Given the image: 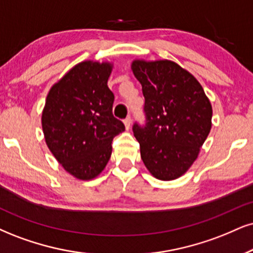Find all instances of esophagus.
Segmentation results:
<instances>
[{
	"label": "esophagus",
	"instance_id": "1",
	"mask_svg": "<svg viewBox=\"0 0 253 253\" xmlns=\"http://www.w3.org/2000/svg\"><path fill=\"white\" fill-rule=\"evenodd\" d=\"M124 126H126V129H130V126H131V118H130V116H127L124 120Z\"/></svg>",
	"mask_w": 253,
	"mask_h": 253
}]
</instances>
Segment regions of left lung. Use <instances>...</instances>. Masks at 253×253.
I'll return each mask as SVG.
<instances>
[{
	"mask_svg": "<svg viewBox=\"0 0 253 253\" xmlns=\"http://www.w3.org/2000/svg\"><path fill=\"white\" fill-rule=\"evenodd\" d=\"M145 98L144 126L133 124L141 157L155 178L177 179L197 160L212 126V107L192 74L169 60H135Z\"/></svg>",
	"mask_w": 253,
	"mask_h": 253,
	"instance_id": "1",
	"label": "left lung"
}]
</instances>
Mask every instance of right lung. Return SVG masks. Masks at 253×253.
I'll use <instances>...</instances> for the list:
<instances>
[{
    "label": "right lung",
    "instance_id": "add662e5",
    "mask_svg": "<svg viewBox=\"0 0 253 253\" xmlns=\"http://www.w3.org/2000/svg\"><path fill=\"white\" fill-rule=\"evenodd\" d=\"M110 62L76 64L49 90L42 129L49 150L75 178L90 180L110 160L112 139L126 130L112 115L114 93L108 88Z\"/></svg>",
    "mask_w": 253,
    "mask_h": 253
}]
</instances>
